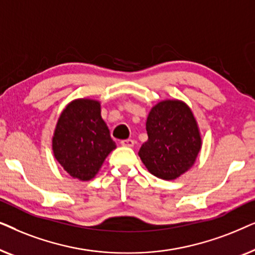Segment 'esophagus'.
Returning a JSON list of instances; mask_svg holds the SVG:
<instances>
[{
	"label": "esophagus",
	"mask_w": 255,
	"mask_h": 255,
	"mask_svg": "<svg viewBox=\"0 0 255 255\" xmlns=\"http://www.w3.org/2000/svg\"><path fill=\"white\" fill-rule=\"evenodd\" d=\"M121 145L124 146V147H132L134 145V141L132 139H127V140H122Z\"/></svg>",
	"instance_id": "34e87169"
}]
</instances>
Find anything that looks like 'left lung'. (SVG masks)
<instances>
[{
	"label": "left lung",
	"mask_w": 255,
	"mask_h": 255,
	"mask_svg": "<svg viewBox=\"0 0 255 255\" xmlns=\"http://www.w3.org/2000/svg\"><path fill=\"white\" fill-rule=\"evenodd\" d=\"M148 140L138 154L153 175L175 180L188 172L202 148V135L190 107L181 100H163L152 107L146 121Z\"/></svg>",
	"instance_id": "obj_1"
}]
</instances>
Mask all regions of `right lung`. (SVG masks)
<instances>
[{
    "mask_svg": "<svg viewBox=\"0 0 255 255\" xmlns=\"http://www.w3.org/2000/svg\"><path fill=\"white\" fill-rule=\"evenodd\" d=\"M115 148L116 142L101 116L100 101L76 99L61 111L52 137V151L72 177L94 179Z\"/></svg>",
    "mask_w": 255,
    "mask_h": 255,
    "instance_id": "add662e5",
    "label": "right lung"
}]
</instances>
